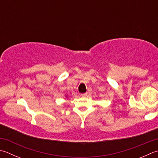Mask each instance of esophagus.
I'll return each instance as SVG.
<instances>
[{"label": "esophagus", "mask_w": 158, "mask_h": 158, "mask_svg": "<svg viewBox=\"0 0 158 158\" xmlns=\"http://www.w3.org/2000/svg\"><path fill=\"white\" fill-rule=\"evenodd\" d=\"M87 94H88V93H87V92H86V93L81 94V97H86V96H87Z\"/></svg>", "instance_id": "esophagus-1"}]
</instances>
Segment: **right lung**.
<instances>
[{"label":"right lung","mask_w":158,"mask_h":158,"mask_svg":"<svg viewBox=\"0 0 158 158\" xmlns=\"http://www.w3.org/2000/svg\"><path fill=\"white\" fill-rule=\"evenodd\" d=\"M66 98H68V96L67 95H66Z\"/></svg>","instance_id":"add662e5"}]
</instances>
